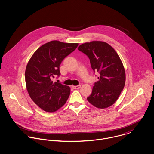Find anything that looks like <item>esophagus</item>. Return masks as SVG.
Here are the masks:
<instances>
[{"label": "esophagus", "instance_id": "34e87169", "mask_svg": "<svg viewBox=\"0 0 154 154\" xmlns=\"http://www.w3.org/2000/svg\"><path fill=\"white\" fill-rule=\"evenodd\" d=\"M72 88L75 89H78L81 88V85H77V86H72Z\"/></svg>", "mask_w": 154, "mask_h": 154}]
</instances>
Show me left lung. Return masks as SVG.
Here are the masks:
<instances>
[{"instance_id":"1","label":"left lung","mask_w":154,"mask_h":154,"mask_svg":"<svg viewBox=\"0 0 154 154\" xmlns=\"http://www.w3.org/2000/svg\"><path fill=\"white\" fill-rule=\"evenodd\" d=\"M78 50L89 57L94 72L100 74L87 98L88 101L101 109L112 106L123 89L126 81L125 68L117 52L108 43L100 41L82 44Z\"/></svg>"}]
</instances>
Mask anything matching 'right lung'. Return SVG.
<instances>
[{"label":"right lung","instance_id":"obj_1","mask_svg":"<svg viewBox=\"0 0 154 154\" xmlns=\"http://www.w3.org/2000/svg\"><path fill=\"white\" fill-rule=\"evenodd\" d=\"M78 43L54 40L40 47L29 59L25 70L26 89L31 100L40 108L53 112L63 107L68 99L70 88L51 79L59 76L63 60L73 52Z\"/></svg>","mask_w":154,"mask_h":154}]
</instances>
